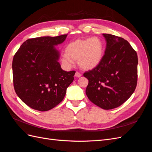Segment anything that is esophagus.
I'll use <instances>...</instances> for the list:
<instances>
[{
	"label": "esophagus",
	"instance_id": "obj_1",
	"mask_svg": "<svg viewBox=\"0 0 152 152\" xmlns=\"http://www.w3.org/2000/svg\"><path fill=\"white\" fill-rule=\"evenodd\" d=\"M75 76L76 77H80L81 76H82V74L80 73H79V72H76V73H75Z\"/></svg>",
	"mask_w": 152,
	"mask_h": 152
}]
</instances>
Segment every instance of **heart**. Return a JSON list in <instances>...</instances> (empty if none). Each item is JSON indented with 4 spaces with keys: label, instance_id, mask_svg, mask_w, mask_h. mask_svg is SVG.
Returning <instances> with one entry per match:
<instances>
[{
    "label": "heart",
    "instance_id": "b5f03b06",
    "mask_svg": "<svg viewBox=\"0 0 152 152\" xmlns=\"http://www.w3.org/2000/svg\"><path fill=\"white\" fill-rule=\"evenodd\" d=\"M66 53L61 55L63 64L70 66L73 60H77L80 68L90 70L97 67L102 62L104 55V45L98 37L77 39L69 43L65 48Z\"/></svg>",
    "mask_w": 152,
    "mask_h": 152
}]
</instances>
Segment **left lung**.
<instances>
[{"label":"left lung","instance_id":"1","mask_svg":"<svg viewBox=\"0 0 152 152\" xmlns=\"http://www.w3.org/2000/svg\"><path fill=\"white\" fill-rule=\"evenodd\" d=\"M107 42L102 62L84 76L89 80L86 93L92 103L104 110L121 106L134 93L137 80V55L120 37L103 34Z\"/></svg>","mask_w":152,"mask_h":152}]
</instances>
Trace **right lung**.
<instances>
[{"instance_id":"right-lung-1","label":"right lung","mask_w":152,"mask_h":152,"mask_svg":"<svg viewBox=\"0 0 152 152\" xmlns=\"http://www.w3.org/2000/svg\"><path fill=\"white\" fill-rule=\"evenodd\" d=\"M67 35L29 39L23 43L12 60L13 84L23 102L41 112L61 103L75 72L63 70L55 45L63 43Z\"/></svg>"}]
</instances>
